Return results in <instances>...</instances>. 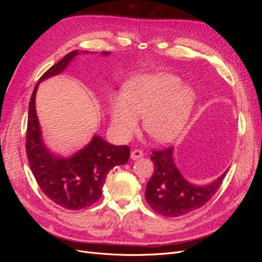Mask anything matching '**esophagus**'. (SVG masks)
Wrapping results in <instances>:
<instances>
[{"label": "esophagus", "mask_w": 262, "mask_h": 262, "mask_svg": "<svg viewBox=\"0 0 262 262\" xmlns=\"http://www.w3.org/2000/svg\"><path fill=\"white\" fill-rule=\"evenodd\" d=\"M143 156V152L141 149H134L132 150V154H130V158L133 160H136V159H139Z\"/></svg>", "instance_id": "obj_1"}]
</instances>
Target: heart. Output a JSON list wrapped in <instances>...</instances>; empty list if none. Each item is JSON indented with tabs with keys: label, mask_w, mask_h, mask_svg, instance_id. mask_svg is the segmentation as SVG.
Segmentation results:
<instances>
[{
	"label": "heart",
	"mask_w": 262,
	"mask_h": 262,
	"mask_svg": "<svg viewBox=\"0 0 262 262\" xmlns=\"http://www.w3.org/2000/svg\"><path fill=\"white\" fill-rule=\"evenodd\" d=\"M182 85L180 77L166 73L132 80L124 95L110 103V119L119 138H129L138 126V116H144V128L152 138L161 142L176 138L195 102L194 91Z\"/></svg>",
	"instance_id": "obj_1"
}]
</instances>
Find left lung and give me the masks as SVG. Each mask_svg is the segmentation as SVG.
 Wrapping results in <instances>:
<instances>
[{"instance_id":"left-lung-1","label":"left lung","mask_w":262,"mask_h":262,"mask_svg":"<svg viewBox=\"0 0 262 262\" xmlns=\"http://www.w3.org/2000/svg\"><path fill=\"white\" fill-rule=\"evenodd\" d=\"M152 154L150 160L155 169L146 185L145 199L150 208L163 216H181L201 208L213 196L227 173L224 172L209 185H193L176 168L172 146L153 149Z\"/></svg>"}]
</instances>
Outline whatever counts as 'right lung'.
<instances>
[{"mask_svg":"<svg viewBox=\"0 0 262 262\" xmlns=\"http://www.w3.org/2000/svg\"><path fill=\"white\" fill-rule=\"evenodd\" d=\"M87 53V52H85ZM79 52L67 54L40 77L42 81L62 72ZM107 56L109 52H102ZM36 84L29 106L26 129V155L36 182L43 193L60 207L79 210L94 204L102 196L108 172L126 163L130 149L127 145H113L95 135L90 143L73 156L62 158L51 153L41 139L36 115Z\"/></svg>","mask_w":262,"mask_h":262,"instance_id":"obj_1","label":"right lung"}]
</instances>
